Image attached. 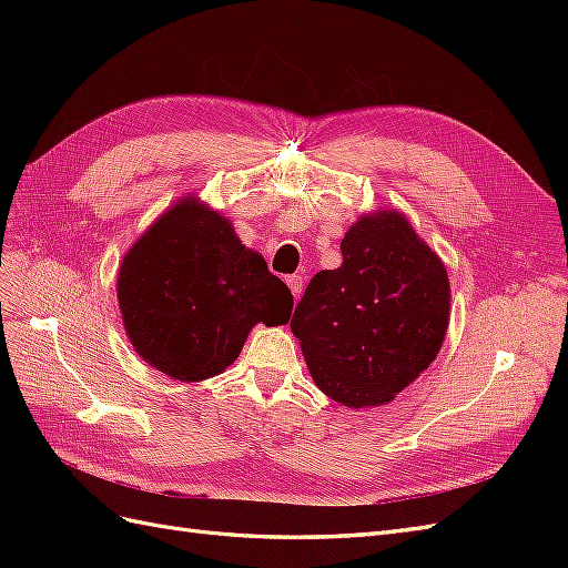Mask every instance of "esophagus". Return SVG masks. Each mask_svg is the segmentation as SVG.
<instances>
[{
	"label": "esophagus",
	"mask_w": 568,
	"mask_h": 568,
	"mask_svg": "<svg viewBox=\"0 0 568 568\" xmlns=\"http://www.w3.org/2000/svg\"><path fill=\"white\" fill-rule=\"evenodd\" d=\"M286 284L291 288V294L298 298L301 291H303V277H301V274H291V277H286Z\"/></svg>",
	"instance_id": "1"
}]
</instances>
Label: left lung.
Returning a JSON list of instances; mask_svg holds the SVG:
<instances>
[{
	"mask_svg": "<svg viewBox=\"0 0 568 568\" xmlns=\"http://www.w3.org/2000/svg\"><path fill=\"white\" fill-rule=\"evenodd\" d=\"M341 255V267L307 284L291 332L322 393L346 407L384 405L440 351L448 272L395 211L357 220Z\"/></svg>",
	"mask_w": 568,
	"mask_h": 568,
	"instance_id": "obj_1",
	"label": "left lung"
}]
</instances>
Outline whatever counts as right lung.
<instances>
[{"mask_svg": "<svg viewBox=\"0 0 568 568\" xmlns=\"http://www.w3.org/2000/svg\"><path fill=\"white\" fill-rule=\"evenodd\" d=\"M118 303L151 367L201 382L234 363L253 324H286L294 296L230 220L184 199L128 251Z\"/></svg>", "mask_w": 568, "mask_h": 568, "instance_id": "obj_1", "label": "right lung"}]
</instances>
